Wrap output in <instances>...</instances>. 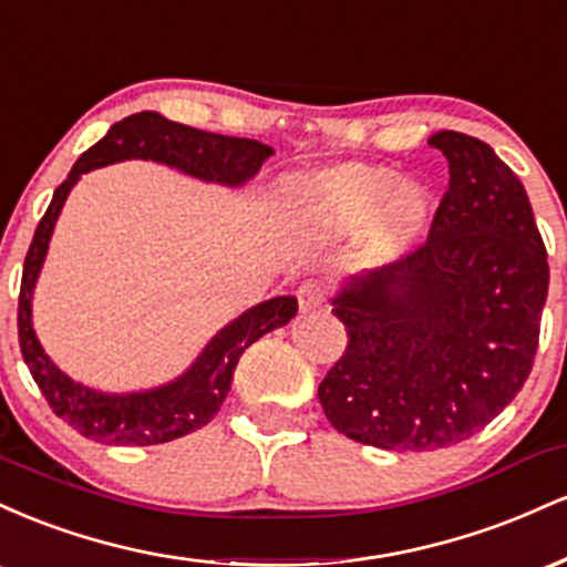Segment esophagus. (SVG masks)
I'll list each match as a JSON object with an SVG mask.
<instances>
[{"mask_svg": "<svg viewBox=\"0 0 567 567\" xmlns=\"http://www.w3.org/2000/svg\"><path fill=\"white\" fill-rule=\"evenodd\" d=\"M324 285L320 279H306L301 282V288H298V303H301L303 311H311V309H320L324 303Z\"/></svg>", "mask_w": 567, "mask_h": 567, "instance_id": "obj_1", "label": "esophagus"}]
</instances>
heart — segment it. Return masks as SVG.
Listing matches in <instances>:
<instances>
[{
    "mask_svg": "<svg viewBox=\"0 0 567 567\" xmlns=\"http://www.w3.org/2000/svg\"><path fill=\"white\" fill-rule=\"evenodd\" d=\"M296 210L311 226L333 234L370 226L381 256H405L432 218V188L421 181H400L389 167L343 165L298 181Z\"/></svg>",
    "mask_w": 567,
    "mask_h": 567,
    "instance_id": "heart-1",
    "label": "heart"
}]
</instances>
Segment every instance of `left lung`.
I'll return each mask as SVG.
<instances>
[{
    "label": "left lung",
    "instance_id": "8db88e82",
    "mask_svg": "<svg viewBox=\"0 0 567 567\" xmlns=\"http://www.w3.org/2000/svg\"><path fill=\"white\" fill-rule=\"evenodd\" d=\"M429 146L451 181L426 243L333 298L349 343L317 392L336 432L383 451H437L491 424L528 381L549 290L509 165L455 130Z\"/></svg>",
    "mask_w": 567,
    "mask_h": 567
}]
</instances>
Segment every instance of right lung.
<instances>
[{
	"label": "right lung",
	"mask_w": 567,
	"mask_h": 567,
	"mask_svg": "<svg viewBox=\"0 0 567 567\" xmlns=\"http://www.w3.org/2000/svg\"><path fill=\"white\" fill-rule=\"evenodd\" d=\"M271 154L275 148L266 143L205 133V130L165 120L157 112H141L112 125L95 146H90L76 159L69 178L55 188L53 202L39 220L23 261L21 296H18V341H21L23 362L34 375L37 386L42 389L48 405L82 437L101 442V445L141 447L178 440L210 424L229 394L234 368L243 351L261 336L288 324L296 317L298 301L292 296H279L247 309L216 333L184 375L165 386L133 394H106L82 386L63 370H58L55 362L44 354L31 324V296H34L37 277L48 256L63 202L80 175L122 159H154L167 167H178L181 173L199 181L243 186L261 171Z\"/></svg>",
	"instance_id": "obj_1"
}]
</instances>
